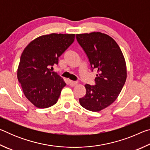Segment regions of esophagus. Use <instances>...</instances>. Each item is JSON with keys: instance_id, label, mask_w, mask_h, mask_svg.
<instances>
[{"instance_id": "1", "label": "esophagus", "mask_w": 150, "mask_h": 150, "mask_svg": "<svg viewBox=\"0 0 150 150\" xmlns=\"http://www.w3.org/2000/svg\"><path fill=\"white\" fill-rule=\"evenodd\" d=\"M69 84L71 86H75V85L78 84V81H74L69 80Z\"/></svg>"}]
</instances>
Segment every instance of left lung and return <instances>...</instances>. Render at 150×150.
Masks as SVG:
<instances>
[{
    "instance_id": "left-lung-1",
    "label": "left lung",
    "mask_w": 150,
    "mask_h": 150,
    "mask_svg": "<svg viewBox=\"0 0 150 150\" xmlns=\"http://www.w3.org/2000/svg\"><path fill=\"white\" fill-rule=\"evenodd\" d=\"M76 38L89 60L93 69H97L96 85L86 84V95L79 98L81 106L98 112L116 100L127 77L122 52L115 40L101 32L76 35Z\"/></svg>"
}]
</instances>
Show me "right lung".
I'll list each match as a JSON object with an SVG mask.
<instances>
[{
    "instance_id": "right-lung-1",
    "label": "right lung",
    "mask_w": 150,
    "mask_h": 150,
    "mask_svg": "<svg viewBox=\"0 0 150 150\" xmlns=\"http://www.w3.org/2000/svg\"><path fill=\"white\" fill-rule=\"evenodd\" d=\"M75 34L41 35L25 47L20 57L17 77L28 100L35 107L46 108L58 100L66 85L63 78L52 71L59 57L71 45Z\"/></svg>"
}]
</instances>
